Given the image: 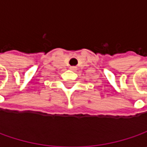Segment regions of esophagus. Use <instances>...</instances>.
Instances as JSON below:
<instances>
[{
	"label": "esophagus",
	"mask_w": 147,
	"mask_h": 147,
	"mask_svg": "<svg viewBox=\"0 0 147 147\" xmlns=\"http://www.w3.org/2000/svg\"><path fill=\"white\" fill-rule=\"evenodd\" d=\"M70 69H72V70H75V69H77V67L76 66H71Z\"/></svg>",
	"instance_id": "obj_1"
}]
</instances>
